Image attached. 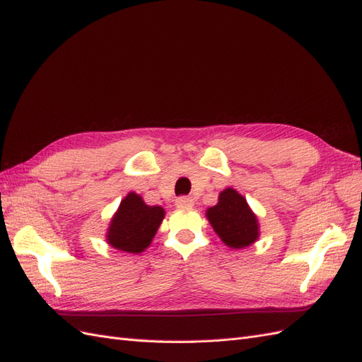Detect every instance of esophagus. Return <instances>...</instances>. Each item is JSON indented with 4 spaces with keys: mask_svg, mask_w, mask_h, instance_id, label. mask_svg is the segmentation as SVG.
Returning a JSON list of instances; mask_svg holds the SVG:
<instances>
[{
    "mask_svg": "<svg viewBox=\"0 0 362 362\" xmlns=\"http://www.w3.org/2000/svg\"><path fill=\"white\" fill-rule=\"evenodd\" d=\"M193 206V199L190 197H180L176 199V207H182V209H187Z\"/></svg>",
    "mask_w": 362,
    "mask_h": 362,
    "instance_id": "esophagus-1",
    "label": "esophagus"
}]
</instances>
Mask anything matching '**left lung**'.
<instances>
[{
	"mask_svg": "<svg viewBox=\"0 0 362 362\" xmlns=\"http://www.w3.org/2000/svg\"><path fill=\"white\" fill-rule=\"evenodd\" d=\"M206 216L227 247L241 250L258 241V216L253 214L247 199L232 187L219 193L218 202L206 210Z\"/></svg>",
	"mask_w": 362,
	"mask_h": 362,
	"instance_id": "1",
	"label": "left lung"
}]
</instances>
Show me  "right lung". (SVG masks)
<instances>
[{"instance_id":"1","label":"right lung","mask_w":362,"mask_h":362,"mask_svg":"<svg viewBox=\"0 0 362 362\" xmlns=\"http://www.w3.org/2000/svg\"><path fill=\"white\" fill-rule=\"evenodd\" d=\"M164 216L161 206H148L143 197L129 192L110 219L105 241L113 249L138 255L151 245Z\"/></svg>"}]
</instances>
